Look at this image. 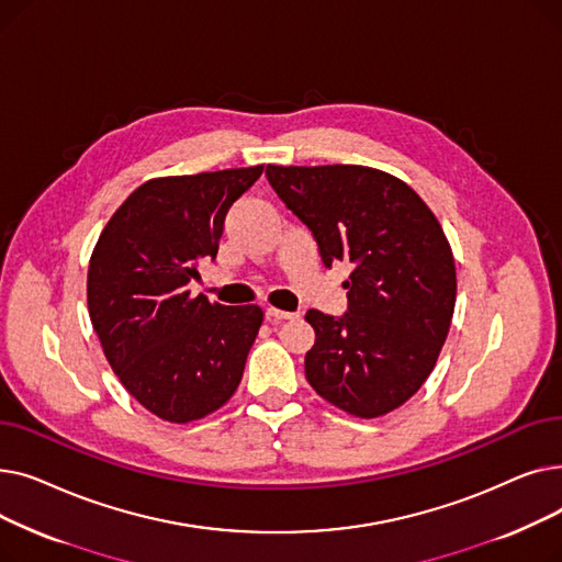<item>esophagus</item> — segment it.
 Instances as JSON below:
<instances>
[{
    "mask_svg": "<svg viewBox=\"0 0 562 562\" xmlns=\"http://www.w3.org/2000/svg\"><path fill=\"white\" fill-rule=\"evenodd\" d=\"M293 316H296V314L282 312V310H276V307H269V310H266V318L273 321V323H282V321H289V318H293Z\"/></svg>",
    "mask_w": 562,
    "mask_h": 562,
    "instance_id": "1",
    "label": "esophagus"
}]
</instances>
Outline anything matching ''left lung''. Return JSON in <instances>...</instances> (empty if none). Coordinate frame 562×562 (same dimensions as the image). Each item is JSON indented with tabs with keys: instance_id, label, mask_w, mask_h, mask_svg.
<instances>
[{
	"instance_id": "left-lung-1",
	"label": "left lung",
	"mask_w": 562,
	"mask_h": 562,
	"mask_svg": "<svg viewBox=\"0 0 562 562\" xmlns=\"http://www.w3.org/2000/svg\"><path fill=\"white\" fill-rule=\"evenodd\" d=\"M286 210L314 234L323 263L348 261V312L310 310L305 375L360 419L401 407L435 369L456 307V261L428 204L369 166H266Z\"/></svg>"
}]
</instances>
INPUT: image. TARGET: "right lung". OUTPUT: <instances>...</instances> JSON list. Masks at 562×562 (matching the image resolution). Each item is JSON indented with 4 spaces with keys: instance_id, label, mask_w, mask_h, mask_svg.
<instances>
[{
    "instance_id": "obj_1",
    "label": "right lung",
    "mask_w": 562,
    "mask_h": 562,
    "mask_svg": "<svg viewBox=\"0 0 562 562\" xmlns=\"http://www.w3.org/2000/svg\"><path fill=\"white\" fill-rule=\"evenodd\" d=\"M263 166L157 177L109 218L88 263V314L123 387L164 422L212 415L236 392L263 312L191 296L229 206Z\"/></svg>"
}]
</instances>
